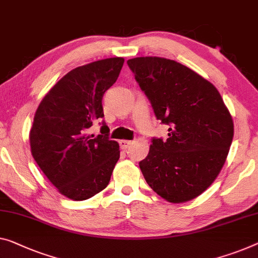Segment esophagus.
Returning a JSON list of instances; mask_svg holds the SVG:
<instances>
[{"label":"esophagus","mask_w":258,"mask_h":258,"mask_svg":"<svg viewBox=\"0 0 258 258\" xmlns=\"http://www.w3.org/2000/svg\"><path fill=\"white\" fill-rule=\"evenodd\" d=\"M119 144H120V147L122 149H127L131 145H132V141H128V140H120L119 141Z\"/></svg>","instance_id":"1"}]
</instances>
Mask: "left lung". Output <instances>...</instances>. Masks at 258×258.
<instances>
[{
    "mask_svg": "<svg viewBox=\"0 0 258 258\" xmlns=\"http://www.w3.org/2000/svg\"><path fill=\"white\" fill-rule=\"evenodd\" d=\"M168 139L153 138L139 162L148 185L170 203L202 195L224 167L234 136L227 106L212 83L184 64L159 56L130 59Z\"/></svg>",
    "mask_w": 258,
    "mask_h": 258,
    "instance_id": "8db88e82",
    "label": "left lung"
}]
</instances>
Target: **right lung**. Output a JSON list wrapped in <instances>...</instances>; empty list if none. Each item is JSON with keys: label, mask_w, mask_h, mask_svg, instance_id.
<instances>
[{"label": "right lung", "mask_w": 258, "mask_h": 258, "mask_svg": "<svg viewBox=\"0 0 258 258\" xmlns=\"http://www.w3.org/2000/svg\"><path fill=\"white\" fill-rule=\"evenodd\" d=\"M124 59L109 57L73 69L46 94L30 131L34 161L61 195L86 201L104 190L120 151L103 122L97 137L88 134L103 118L104 92L116 82Z\"/></svg>", "instance_id": "right-lung-1"}]
</instances>
